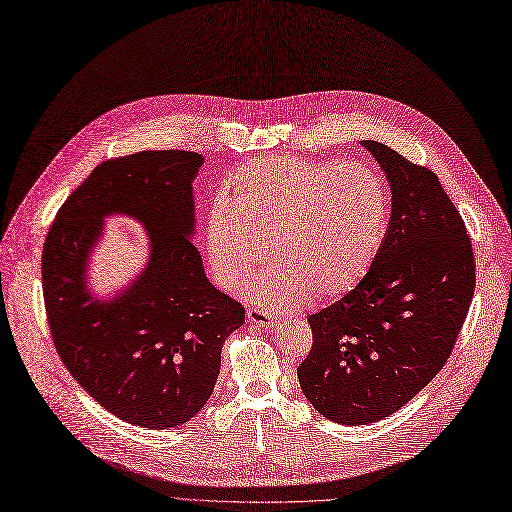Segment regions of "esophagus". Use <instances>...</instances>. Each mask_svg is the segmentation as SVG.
Instances as JSON below:
<instances>
[{
    "mask_svg": "<svg viewBox=\"0 0 512 512\" xmlns=\"http://www.w3.org/2000/svg\"><path fill=\"white\" fill-rule=\"evenodd\" d=\"M247 318L257 324V326H263V328H272L276 326V314H272V311H265V309H259V307H249L247 309Z\"/></svg>",
    "mask_w": 512,
    "mask_h": 512,
    "instance_id": "obj_1",
    "label": "esophagus"
}]
</instances>
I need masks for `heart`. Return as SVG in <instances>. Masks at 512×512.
I'll return each instance as SVG.
<instances>
[{
    "mask_svg": "<svg viewBox=\"0 0 512 512\" xmlns=\"http://www.w3.org/2000/svg\"><path fill=\"white\" fill-rule=\"evenodd\" d=\"M389 224L383 177L364 163L259 159L238 171L226 203L205 226L215 280L236 288L265 261L272 268L244 284L261 309L301 305L309 293L345 297L381 255Z\"/></svg>",
    "mask_w": 512,
    "mask_h": 512,
    "instance_id": "obj_1",
    "label": "heart"
}]
</instances>
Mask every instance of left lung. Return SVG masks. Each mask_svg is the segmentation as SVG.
Here are the masks:
<instances>
[{
    "label": "left lung",
    "mask_w": 512,
    "mask_h": 512,
    "mask_svg": "<svg viewBox=\"0 0 512 512\" xmlns=\"http://www.w3.org/2000/svg\"><path fill=\"white\" fill-rule=\"evenodd\" d=\"M391 188L383 249L366 280L307 322L297 368L307 402L339 425H370L408 404L448 362L475 293L464 221L437 175L362 140Z\"/></svg>",
    "instance_id": "1"
}]
</instances>
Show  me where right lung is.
<instances>
[{"mask_svg": "<svg viewBox=\"0 0 512 512\" xmlns=\"http://www.w3.org/2000/svg\"><path fill=\"white\" fill-rule=\"evenodd\" d=\"M203 157L144 150L98 165L66 198L43 244L41 286L56 351L110 414L144 429L180 427L215 389L221 345L244 307L211 284L194 247L192 182ZM147 230L138 277L100 296L89 257L108 216Z\"/></svg>", "mask_w": 512, "mask_h": 512, "instance_id": "add662e5", "label": "right lung"}]
</instances>
